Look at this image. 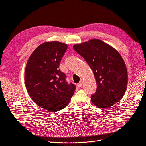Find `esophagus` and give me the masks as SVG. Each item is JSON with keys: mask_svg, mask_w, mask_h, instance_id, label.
<instances>
[{"mask_svg": "<svg viewBox=\"0 0 146 146\" xmlns=\"http://www.w3.org/2000/svg\"><path fill=\"white\" fill-rule=\"evenodd\" d=\"M82 85H83V81H82V80H80L79 83L78 84V87H81L82 86Z\"/></svg>", "mask_w": 146, "mask_h": 146, "instance_id": "obj_1", "label": "esophagus"}]
</instances>
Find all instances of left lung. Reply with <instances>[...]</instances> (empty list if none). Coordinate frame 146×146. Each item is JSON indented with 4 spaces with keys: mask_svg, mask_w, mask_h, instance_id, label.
Masks as SVG:
<instances>
[{
    "mask_svg": "<svg viewBox=\"0 0 146 146\" xmlns=\"http://www.w3.org/2000/svg\"><path fill=\"white\" fill-rule=\"evenodd\" d=\"M93 70L98 87L91 95L93 104L108 108L124 96L127 84V72L120 53L99 40L93 39L73 46Z\"/></svg>",
    "mask_w": 146,
    "mask_h": 146,
    "instance_id": "left-lung-1",
    "label": "left lung"
}]
</instances>
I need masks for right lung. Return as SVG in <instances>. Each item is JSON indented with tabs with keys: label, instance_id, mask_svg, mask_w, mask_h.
<instances>
[{
	"label": "right lung",
	"instance_id": "right-lung-1",
	"mask_svg": "<svg viewBox=\"0 0 146 146\" xmlns=\"http://www.w3.org/2000/svg\"><path fill=\"white\" fill-rule=\"evenodd\" d=\"M67 45L58 41L46 42L32 53L26 64L25 80L28 92L35 103L50 112L66 107L76 86L68 83L59 64Z\"/></svg>",
	"mask_w": 146,
	"mask_h": 146
}]
</instances>
